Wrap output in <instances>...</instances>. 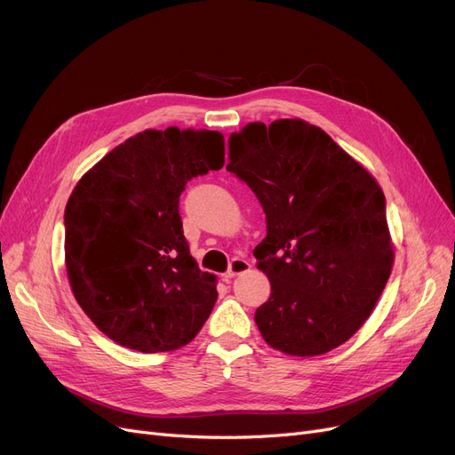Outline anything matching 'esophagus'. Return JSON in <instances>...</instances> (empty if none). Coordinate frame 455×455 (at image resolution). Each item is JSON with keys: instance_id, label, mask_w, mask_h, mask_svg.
Returning <instances> with one entry per match:
<instances>
[{"instance_id": "34e87169", "label": "esophagus", "mask_w": 455, "mask_h": 455, "mask_svg": "<svg viewBox=\"0 0 455 455\" xmlns=\"http://www.w3.org/2000/svg\"><path fill=\"white\" fill-rule=\"evenodd\" d=\"M249 262L247 260H243V259H232V262H230V266H228V270H227V274H225V281H228V279H232V277H236V275H240V274H245V272H249Z\"/></svg>"}]
</instances>
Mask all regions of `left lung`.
I'll return each mask as SVG.
<instances>
[{
    "label": "left lung",
    "instance_id": "8db88e82",
    "mask_svg": "<svg viewBox=\"0 0 455 455\" xmlns=\"http://www.w3.org/2000/svg\"><path fill=\"white\" fill-rule=\"evenodd\" d=\"M227 171L266 213L255 247L272 294L255 313L264 341L291 356L343 345L371 315L394 264L375 178L301 120L249 124L228 139Z\"/></svg>",
    "mask_w": 455,
    "mask_h": 455
}]
</instances>
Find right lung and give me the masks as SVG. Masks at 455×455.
Returning <instances> with one entry per match:
<instances>
[{
    "instance_id": "add662e5",
    "label": "right lung",
    "mask_w": 455,
    "mask_h": 455,
    "mask_svg": "<svg viewBox=\"0 0 455 455\" xmlns=\"http://www.w3.org/2000/svg\"><path fill=\"white\" fill-rule=\"evenodd\" d=\"M225 164L223 134L148 129L114 148L65 206V266L93 324L140 352L188 345L217 299L189 253L180 195Z\"/></svg>"
}]
</instances>
